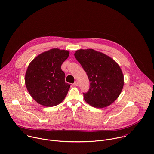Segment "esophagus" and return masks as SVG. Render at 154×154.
Returning <instances> with one entry per match:
<instances>
[{
  "label": "esophagus",
  "mask_w": 154,
  "mask_h": 154,
  "mask_svg": "<svg viewBox=\"0 0 154 154\" xmlns=\"http://www.w3.org/2000/svg\"><path fill=\"white\" fill-rule=\"evenodd\" d=\"M74 84V85H75V86H78V85H79V82H78L77 81H75Z\"/></svg>",
  "instance_id": "34e87169"
}]
</instances>
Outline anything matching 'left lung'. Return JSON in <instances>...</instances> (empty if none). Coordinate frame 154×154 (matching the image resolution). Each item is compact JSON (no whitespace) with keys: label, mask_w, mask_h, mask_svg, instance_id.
I'll list each match as a JSON object with an SVG mask.
<instances>
[{"label":"left lung","mask_w":154,"mask_h":154,"mask_svg":"<svg viewBox=\"0 0 154 154\" xmlns=\"http://www.w3.org/2000/svg\"><path fill=\"white\" fill-rule=\"evenodd\" d=\"M74 56L90 82L88 91L83 93L86 103L97 108L111 105L124 85V76L119 65L110 57L92 49L77 50Z\"/></svg>","instance_id":"8db88e82"}]
</instances>
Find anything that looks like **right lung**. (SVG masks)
<instances>
[{
    "instance_id": "1",
    "label": "right lung",
    "mask_w": 154,
    "mask_h": 154,
    "mask_svg": "<svg viewBox=\"0 0 154 154\" xmlns=\"http://www.w3.org/2000/svg\"><path fill=\"white\" fill-rule=\"evenodd\" d=\"M69 54V51L51 49L39 54L29 63L25 74V85L38 104L52 107L65 99L71 85L65 82L61 66Z\"/></svg>"
}]
</instances>
